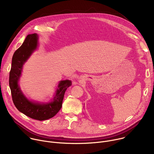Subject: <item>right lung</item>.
I'll list each match as a JSON object with an SVG mask.
<instances>
[{
    "mask_svg": "<svg viewBox=\"0 0 154 154\" xmlns=\"http://www.w3.org/2000/svg\"><path fill=\"white\" fill-rule=\"evenodd\" d=\"M38 45V35L36 33L28 35L20 48L14 53L11 68L10 72L9 85L13 102L19 112L30 118L44 121L54 117L61 109L64 93L71 85L70 80L60 82L54 100L47 103H39L29 100L20 90L18 80L23 66Z\"/></svg>",
    "mask_w": 154,
    "mask_h": 154,
    "instance_id": "add662e5",
    "label": "right lung"
}]
</instances>
